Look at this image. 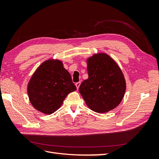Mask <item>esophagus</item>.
I'll list each match as a JSON object with an SVG mask.
<instances>
[{
	"instance_id": "34e87169",
	"label": "esophagus",
	"mask_w": 159,
	"mask_h": 159,
	"mask_svg": "<svg viewBox=\"0 0 159 159\" xmlns=\"http://www.w3.org/2000/svg\"><path fill=\"white\" fill-rule=\"evenodd\" d=\"M80 82H78V83H76V84H75V85H76V88H77V89L79 88V87H80Z\"/></svg>"
}]
</instances>
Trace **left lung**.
<instances>
[{"label":"left lung","mask_w":159,"mask_h":159,"mask_svg":"<svg viewBox=\"0 0 159 159\" xmlns=\"http://www.w3.org/2000/svg\"><path fill=\"white\" fill-rule=\"evenodd\" d=\"M88 79L80 84L79 92L90 109L106 113L119 105L126 92V80L116 62L105 53L87 60Z\"/></svg>","instance_id":"left-lung-1"}]
</instances>
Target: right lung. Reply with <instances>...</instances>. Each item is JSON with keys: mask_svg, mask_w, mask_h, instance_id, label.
<instances>
[{"mask_svg": "<svg viewBox=\"0 0 159 159\" xmlns=\"http://www.w3.org/2000/svg\"><path fill=\"white\" fill-rule=\"evenodd\" d=\"M76 90L70 74L58 59L43 62L27 86L29 100L33 107L47 115L59 109L66 96Z\"/></svg>", "mask_w": 159, "mask_h": 159, "instance_id": "add662e5", "label": "right lung"}]
</instances>
